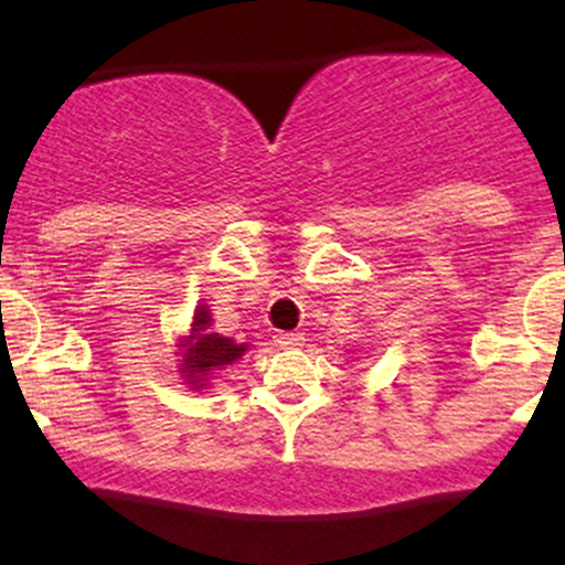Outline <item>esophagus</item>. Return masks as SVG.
<instances>
[{
    "mask_svg": "<svg viewBox=\"0 0 565 565\" xmlns=\"http://www.w3.org/2000/svg\"><path fill=\"white\" fill-rule=\"evenodd\" d=\"M274 342L278 348H300L305 342V337L300 332H278L274 337Z\"/></svg>",
    "mask_w": 565,
    "mask_h": 565,
    "instance_id": "1",
    "label": "esophagus"
}]
</instances>
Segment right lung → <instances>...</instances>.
<instances>
[{"label": "right lung", "mask_w": 565, "mask_h": 565, "mask_svg": "<svg viewBox=\"0 0 565 565\" xmlns=\"http://www.w3.org/2000/svg\"><path fill=\"white\" fill-rule=\"evenodd\" d=\"M210 310L201 305L196 316H193V327L185 345L183 377L188 380V385H193L196 391L206 385L210 372L233 364V361H236L238 355H244L246 350V345H236L231 337H220L215 332H210Z\"/></svg>", "instance_id": "obj_1"}]
</instances>
